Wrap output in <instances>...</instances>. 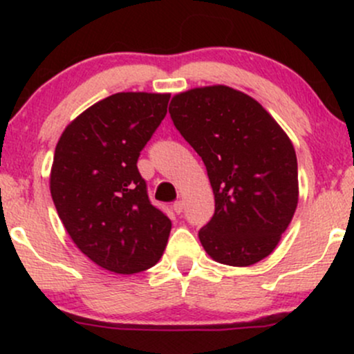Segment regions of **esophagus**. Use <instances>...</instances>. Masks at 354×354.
Listing matches in <instances>:
<instances>
[{
	"label": "esophagus",
	"mask_w": 354,
	"mask_h": 354,
	"mask_svg": "<svg viewBox=\"0 0 354 354\" xmlns=\"http://www.w3.org/2000/svg\"><path fill=\"white\" fill-rule=\"evenodd\" d=\"M173 209H174V213H176V214L183 213V209H185V201H181V200L174 201L173 203Z\"/></svg>",
	"instance_id": "obj_1"
}]
</instances>
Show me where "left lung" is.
<instances>
[{
	"label": "left lung",
	"instance_id": "8db88e82",
	"mask_svg": "<svg viewBox=\"0 0 354 354\" xmlns=\"http://www.w3.org/2000/svg\"><path fill=\"white\" fill-rule=\"evenodd\" d=\"M169 115L213 188L214 214L198 233L205 251L230 266L261 261L298 206L291 140L258 101L223 84L173 96Z\"/></svg>",
	"mask_w": 354,
	"mask_h": 354
}]
</instances>
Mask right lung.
Masks as SVG:
<instances>
[{"mask_svg": "<svg viewBox=\"0 0 354 354\" xmlns=\"http://www.w3.org/2000/svg\"><path fill=\"white\" fill-rule=\"evenodd\" d=\"M168 101V93H116L73 120L56 145L58 216L81 253L113 273L148 270L168 243L171 221L151 205L136 166Z\"/></svg>", "mask_w": 354, "mask_h": 354, "instance_id": "right-lung-1", "label": "right lung"}]
</instances>
